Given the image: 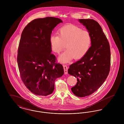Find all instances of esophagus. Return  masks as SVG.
I'll use <instances>...</instances> for the list:
<instances>
[{"label":"esophagus","mask_w":124,"mask_h":124,"mask_svg":"<svg viewBox=\"0 0 124 124\" xmlns=\"http://www.w3.org/2000/svg\"><path fill=\"white\" fill-rule=\"evenodd\" d=\"M63 68L64 71V73L65 74H67L68 73V67L66 65H63Z\"/></svg>","instance_id":"esophagus-1"}]
</instances>
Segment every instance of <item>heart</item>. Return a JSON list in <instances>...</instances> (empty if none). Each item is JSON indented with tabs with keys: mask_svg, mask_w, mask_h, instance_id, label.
Listing matches in <instances>:
<instances>
[{
	"mask_svg": "<svg viewBox=\"0 0 124 124\" xmlns=\"http://www.w3.org/2000/svg\"><path fill=\"white\" fill-rule=\"evenodd\" d=\"M58 35L50 37L51 49L53 53H59L66 48L67 50L59 57V61L63 63L83 58L92 44V36L88 31L83 30L72 24L65 25L58 31Z\"/></svg>",
	"mask_w": 124,
	"mask_h": 124,
	"instance_id": "obj_1",
	"label": "heart"
}]
</instances>
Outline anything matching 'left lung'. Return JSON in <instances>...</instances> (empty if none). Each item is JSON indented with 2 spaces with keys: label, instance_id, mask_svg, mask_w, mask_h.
I'll use <instances>...</instances> for the list:
<instances>
[{
  "label": "left lung",
  "instance_id": "1",
  "mask_svg": "<svg viewBox=\"0 0 124 124\" xmlns=\"http://www.w3.org/2000/svg\"><path fill=\"white\" fill-rule=\"evenodd\" d=\"M92 36V45L81 59L69 66L68 72L77 78L71 90L74 95L83 97L97 91L106 80L110 70L109 43L102 27L92 19H80Z\"/></svg>",
  "mask_w": 124,
  "mask_h": 124
}]
</instances>
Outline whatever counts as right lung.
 <instances>
[{"label":"right lung","instance_id":"1","mask_svg":"<svg viewBox=\"0 0 124 124\" xmlns=\"http://www.w3.org/2000/svg\"><path fill=\"white\" fill-rule=\"evenodd\" d=\"M62 21L49 17L35 19L21 33L17 62L20 75L26 87L37 95L53 93L56 79L64 74L61 64L51 53L50 42L53 29Z\"/></svg>","mask_w":124,"mask_h":124}]
</instances>
